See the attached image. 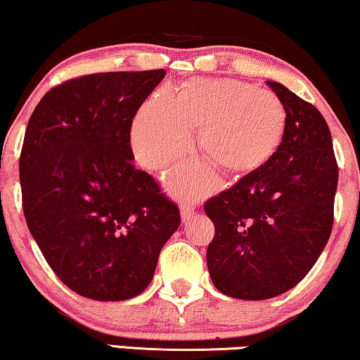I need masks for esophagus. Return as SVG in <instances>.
I'll list each match as a JSON object with an SVG mask.
<instances>
[{"label":"esophagus","mask_w":360,"mask_h":360,"mask_svg":"<svg viewBox=\"0 0 360 360\" xmlns=\"http://www.w3.org/2000/svg\"><path fill=\"white\" fill-rule=\"evenodd\" d=\"M193 214H194L193 204H183V206H181V219H183V222L189 221Z\"/></svg>","instance_id":"esophagus-1"}]
</instances>
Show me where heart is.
Segmentation results:
<instances>
[{
  "instance_id": "b5f03b06",
  "label": "heart",
  "mask_w": 360,
  "mask_h": 360,
  "mask_svg": "<svg viewBox=\"0 0 360 360\" xmlns=\"http://www.w3.org/2000/svg\"><path fill=\"white\" fill-rule=\"evenodd\" d=\"M285 108L272 91L236 79L195 78L177 94L161 88L139 108L129 143L144 169L159 171L193 148V129H201L204 156L226 174L243 176L266 165L285 131ZM177 198L195 199L212 193L217 179L211 167L189 162L165 177Z\"/></svg>"
}]
</instances>
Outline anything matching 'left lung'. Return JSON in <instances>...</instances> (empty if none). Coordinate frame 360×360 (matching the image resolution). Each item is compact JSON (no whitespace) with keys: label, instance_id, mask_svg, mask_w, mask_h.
<instances>
[{"label":"left lung","instance_id":"1","mask_svg":"<svg viewBox=\"0 0 360 360\" xmlns=\"http://www.w3.org/2000/svg\"><path fill=\"white\" fill-rule=\"evenodd\" d=\"M285 131L269 161L204 206L216 227L207 269L222 294L262 301L297 285L324 251L334 222L338 162L319 109L276 81Z\"/></svg>","mask_w":360,"mask_h":360}]
</instances>
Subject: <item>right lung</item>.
Masks as SVG:
<instances>
[{"label": "right lung", "instance_id": "add662e5", "mask_svg": "<svg viewBox=\"0 0 360 360\" xmlns=\"http://www.w3.org/2000/svg\"><path fill=\"white\" fill-rule=\"evenodd\" d=\"M165 70L98 72L44 94L20 158L26 224L63 284L94 301L148 288L179 209L136 169L129 133Z\"/></svg>", "mask_w": 360, "mask_h": 360}]
</instances>
